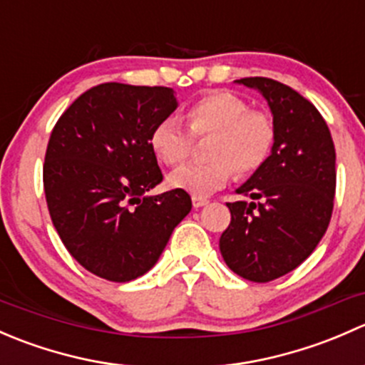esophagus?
<instances>
[{"label": "esophagus", "instance_id": "1", "mask_svg": "<svg viewBox=\"0 0 365 365\" xmlns=\"http://www.w3.org/2000/svg\"><path fill=\"white\" fill-rule=\"evenodd\" d=\"M208 203H210V201L206 200V197H197V196L192 197V206H194V208H201V206H206Z\"/></svg>", "mask_w": 365, "mask_h": 365}]
</instances>
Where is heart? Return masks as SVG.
Segmentation results:
<instances>
[{
  "label": "heart",
  "mask_w": 365,
  "mask_h": 365,
  "mask_svg": "<svg viewBox=\"0 0 365 365\" xmlns=\"http://www.w3.org/2000/svg\"><path fill=\"white\" fill-rule=\"evenodd\" d=\"M185 120L194 135L213 132L206 164H189L168 176L171 189L190 196H208L230 182L233 168L245 176L259 169L275 145V125L267 113L249 109L240 95L212 90L185 108ZM182 120L165 116L150 132V148L160 162L178 165L189 157L192 138Z\"/></svg>",
  "instance_id": "heart-1"
}]
</instances>
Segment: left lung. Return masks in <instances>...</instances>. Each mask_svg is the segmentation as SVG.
<instances>
[{"mask_svg":"<svg viewBox=\"0 0 365 365\" xmlns=\"http://www.w3.org/2000/svg\"><path fill=\"white\" fill-rule=\"evenodd\" d=\"M237 84L257 90L270 108V157L227 203L231 222L219 249L227 267L252 282L282 277L304 263L329 227L336 194V148L318 109L298 91L267 77Z\"/></svg>","mask_w":365,"mask_h":365,"instance_id":"obj_1","label":"left lung"}]
</instances>
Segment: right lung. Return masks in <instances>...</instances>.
<instances>
[{
  "label": "right lung",
  "instance_id": "obj_1",
  "mask_svg": "<svg viewBox=\"0 0 365 365\" xmlns=\"http://www.w3.org/2000/svg\"><path fill=\"white\" fill-rule=\"evenodd\" d=\"M178 108L173 88L104 83L84 91L51 132L47 208L61 242L88 272L113 282L145 275L192 208L162 182L150 132Z\"/></svg>",
  "mask_w": 365,
  "mask_h": 365
}]
</instances>
